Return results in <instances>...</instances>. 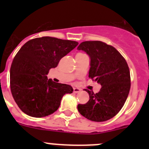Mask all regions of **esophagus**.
<instances>
[{"mask_svg": "<svg viewBox=\"0 0 149 149\" xmlns=\"http://www.w3.org/2000/svg\"><path fill=\"white\" fill-rule=\"evenodd\" d=\"M81 91V89L79 88H77V87H74L73 88V92L77 94V93H79Z\"/></svg>", "mask_w": 149, "mask_h": 149, "instance_id": "34e87169", "label": "esophagus"}]
</instances>
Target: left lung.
<instances>
[{"label": "left lung", "mask_w": 149, "mask_h": 149, "mask_svg": "<svg viewBox=\"0 0 149 149\" xmlns=\"http://www.w3.org/2000/svg\"><path fill=\"white\" fill-rule=\"evenodd\" d=\"M77 49L90 58L88 77L100 84L98 93L85 89L89 100L78 104V110L88 120L104 122L115 117L125 102L130 88V76L125 58L114 47L101 41H86Z\"/></svg>", "instance_id": "8db88e82"}]
</instances>
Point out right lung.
<instances>
[{
    "label": "right lung",
    "instance_id": "1",
    "mask_svg": "<svg viewBox=\"0 0 149 149\" xmlns=\"http://www.w3.org/2000/svg\"><path fill=\"white\" fill-rule=\"evenodd\" d=\"M78 45L76 41L42 37L21 47L10 66V86L22 112L34 118L46 117L59 108L65 94L73 92L70 85L55 83L47 75Z\"/></svg>",
    "mask_w": 149,
    "mask_h": 149
}]
</instances>
